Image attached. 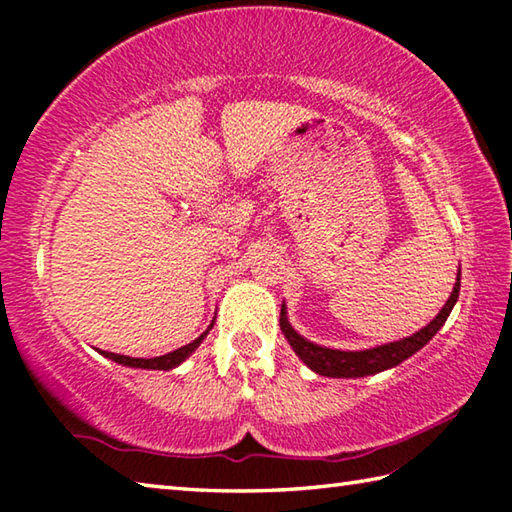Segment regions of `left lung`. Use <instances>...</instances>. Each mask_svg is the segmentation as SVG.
<instances>
[{"label": "left lung", "mask_w": 512, "mask_h": 512, "mask_svg": "<svg viewBox=\"0 0 512 512\" xmlns=\"http://www.w3.org/2000/svg\"><path fill=\"white\" fill-rule=\"evenodd\" d=\"M458 291H461V271H458V280L454 284L452 296H449L447 305L440 309V314L431 320L427 327H422L420 332H415L409 339L395 341V343H386L379 345V348L372 350H361V352H343V350H332V348H323V345H316L302 336L289 325L287 320V307L282 305L280 311V327L287 341L291 343V348L296 350L298 357L307 363V366L318 372L323 377H366V375H375V372L388 370L402 363L404 359H409L411 354L418 352L422 345H427L440 327L445 325L447 316L452 314V309L458 300Z\"/></svg>", "instance_id": "obj_1"}]
</instances>
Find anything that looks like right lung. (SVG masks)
<instances>
[{"label":"right lung","instance_id":"obj_1","mask_svg":"<svg viewBox=\"0 0 512 512\" xmlns=\"http://www.w3.org/2000/svg\"><path fill=\"white\" fill-rule=\"evenodd\" d=\"M205 334H207V332H203L201 336H198L196 341L183 345V348L173 350V352H169V354H162V357H153V359H135V357H126V354L103 352V350H101V354H103V357H108V359H112V361L121 363V366L146 368V370H171V368H176L178 363H183V361L189 357V354H192V352L198 348V345H201V341L205 339Z\"/></svg>","mask_w":512,"mask_h":512}]
</instances>
